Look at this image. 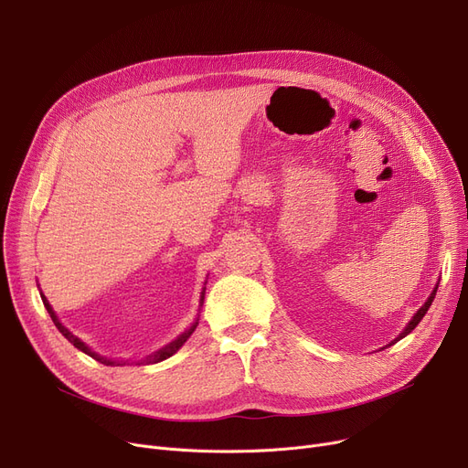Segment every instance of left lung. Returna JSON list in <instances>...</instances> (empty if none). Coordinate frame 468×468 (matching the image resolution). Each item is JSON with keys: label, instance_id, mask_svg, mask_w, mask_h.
I'll list each match as a JSON object with an SVG mask.
<instances>
[{"label": "left lung", "instance_id": "obj_1", "mask_svg": "<svg viewBox=\"0 0 468 468\" xmlns=\"http://www.w3.org/2000/svg\"><path fill=\"white\" fill-rule=\"evenodd\" d=\"M436 290H438V284L434 286L432 293H431V296H429V300H427V302L423 303V307H421L420 311H417V313H415V314L411 316V321L408 323V326L404 328V332H402V334H400L399 337H395V339H392V341L388 343V346H387V347H390V346H395V343H397V341H400L402 337H406V335H408V334H410V332H411V330H413V328H415L417 324H420V323H421V318L425 316V313L429 311V307H431V303H432V300H434V296H436ZM383 349H385V347H383Z\"/></svg>", "mask_w": 468, "mask_h": 468}]
</instances>
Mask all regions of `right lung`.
<instances>
[{
    "label": "right lung",
    "instance_id": "right-lung-1",
    "mask_svg": "<svg viewBox=\"0 0 468 468\" xmlns=\"http://www.w3.org/2000/svg\"><path fill=\"white\" fill-rule=\"evenodd\" d=\"M41 300H43V305H45V309H47V313L51 314V318H53V323H55V326L58 328V332L69 341V343H73V347H78L80 351H83L85 355H89V356H92L94 360H98V362H102V364H106V366H125L129 360H112V358H106V356H101L98 353H94V351H90V347L89 346H85V343L80 339V337H76L73 335L66 326H62V323L58 321V316H57V313L53 311V307L48 305V302H47V298L43 296L41 293ZM203 300H205V288H203V292H201V305H203ZM197 324H199V318H197V321L186 330V332H182L175 341H170L168 346H165V347H161L159 351H155V353H152V355H147L145 358H142V360H138L136 364H155V362H161V360H165V358H168V356H172L175 355L184 343L187 341V337L195 332V328H197Z\"/></svg>",
    "mask_w": 468,
    "mask_h": 468
}]
</instances>
